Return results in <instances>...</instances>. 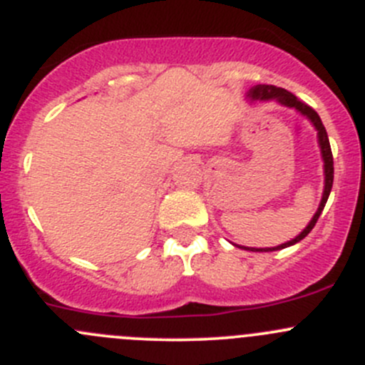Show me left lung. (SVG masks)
Listing matches in <instances>:
<instances>
[{"label": "left lung", "instance_id": "8db88e82", "mask_svg": "<svg viewBox=\"0 0 365 365\" xmlns=\"http://www.w3.org/2000/svg\"><path fill=\"white\" fill-rule=\"evenodd\" d=\"M247 98L249 101H277L281 106H286V108H293L297 109L298 113H302L304 116H307L311 120V123L314 125V128L318 130V143L319 148H322V159H323V171H325V189H323V196H322V203H319L318 210H316L314 217L311 219V222L305 226V230L302 231L298 237L293 238V240L286 242V244L277 245V247H264V249H256V247H242L245 251H252V252H272V251H279V249L289 247V245H295L297 242L304 240L309 233L312 231V227L316 226L318 222L319 215H322L323 208H325L327 200L330 196V190H332V183H334V157H332V150H330V143H329V135H327L325 127L322 123V118L318 116V113L311 108V106L304 104L302 101H298L293 93H289L288 90L284 88H277L272 86V84H257V86L251 88L247 91Z\"/></svg>", "mask_w": 365, "mask_h": 365}]
</instances>
